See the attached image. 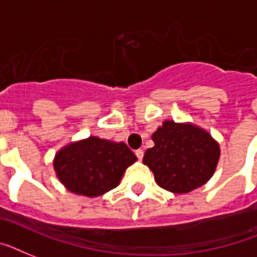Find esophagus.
<instances>
[{"label":"esophagus","instance_id":"esophagus-1","mask_svg":"<svg viewBox=\"0 0 257 257\" xmlns=\"http://www.w3.org/2000/svg\"><path fill=\"white\" fill-rule=\"evenodd\" d=\"M136 156H137V158H139L140 161H141V160H143V157H144V150L143 149L136 150Z\"/></svg>","mask_w":257,"mask_h":257}]
</instances>
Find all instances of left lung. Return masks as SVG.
<instances>
[{
    "label": "left lung",
    "instance_id": "1",
    "mask_svg": "<svg viewBox=\"0 0 257 257\" xmlns=\"http://www.w3.org/2000/svg\"><path fill=\"white\" fill-rule=\"evenodd\" d=\"M152 140L154 147L145 152L143 162L162 189L190 193L215 172L220 157L219 144L197 125L168 120L152 135Z\"/></svg>",
    "mask_w": 257,
    "mask_h": 257
}]
</instances>
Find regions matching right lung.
Here are the masks:
<instances>
[{
	"label": "right lung",
	"instance_id": "obj_1",
	"mask_svg": "<svg viewBox=\"0 0 257 257\" xmlns=\"http://www.w3.org/2000/svg\"><path fill=\"white\" fill-rule=\"evenodd\" d=\"M136 161L137 157L124 143L91 136L60 149L54 169L71 193L92 198L117 186L126 168Z\"/></svg>",
	"mask_w": 257,
	"mask_h": 257
}]
</instances>
